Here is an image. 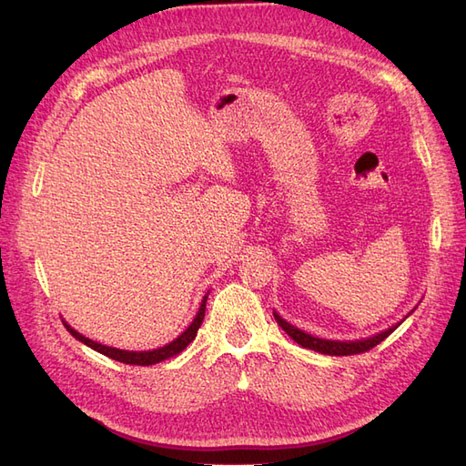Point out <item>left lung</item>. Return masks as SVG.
Instances as JSON below:
<instances>
[{
	"label": "left lung",
	"instance_id": "8db88e82",
	"mask_svg": "<svg viewBox=\"0 0 466 466\" xmlns=\"http://www.w3.org/2000/svg\"><path fill=\"white\" fill-rule=\"evenodd\" d=\"M275 319L279 322V326L285 330L294 342L300 344L302 348H309L314 351H320V354H328V356H354V354H364V351L376 348L378 344H381L385 338H388L397 326L390 328L378 336H371L368 339H356V342H334V339H322V338H314L310 334H306L299 328H294L292 324H289L287 320H282L279 314H275Z\"/></svg>",
	"mask_w": 466,
	"mask_h": 466
}]
</instances>
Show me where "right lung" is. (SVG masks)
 <instances>
[{"instance_id":"obj_1","label":"right lung","mask_w":466,"mask_h":466,"mask_svg":"<svg viewBox=\"0 0 466 466\" xmlns=\"http://www.w3.org/2000/svg\"><path fill=\"white\" fill-rule=\"evenodd\" d=\"M206 300H208V297L203 299V302H201V306H199L198 316L194 319V322L189 324V328H187V330H186L184 334L177 336V338L174 339V342H169L167 346L152 350V351H127V350H116V348L102 346V344L93 342V339L85 338L83 334H78L76 330H73V328H71L69 324H65V326H66V330H69V332L78 339V342H83V344H86L88 348H93V350L100 351V354H105L106 358H112V360H116V361H122V364H130V366H152V364H160V361H164V360H167V358H172V356L179 354V351L184 350V348L191 342V339L196 338V334H198V330H199V326H201L203 319H206Z\"/></svg>"}]
</instances>
